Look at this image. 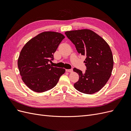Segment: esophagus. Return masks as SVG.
Masks as SVG:
<instances>
[{
  "mask_svg": "<svg viewBox=\"0 0 131 131\" xmlns=\"http://www.w3.org/2000/svg\"><path fill=\"white\" fill-rule=\"evenodd\" d=\"M66 72H70V73H72L73 72V69H66Z\"/></svg>",
  "mask_w": 131,
  "mask_h": 131,
  "instance_id": "esophagus-1",
  "label": "esophagus"
}]
</instances>
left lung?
<instances>
[{"label": "left lung", "instance_id": "left-lung-1", "mask_svg": "<svg viewBox=\"0 0 131 131\" xmlns=\"http://www.w3.org/2000/svg\"><path fill=\"white\" fill-rule=\"evenodd\" d=\"M67 38L75 46L78 52L85 56V73L74 68L79 74L75 89L86 94H93L101 90L109 79L113 68L112 50L103 39L93 31L80 29L65 32Z\"/></svg>", "mask_w": 131, "mask_h": 131}]
</instances>
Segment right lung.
Instances as JSON below:
<instances>
[{"label":"right lung","mask_w":131,"mask_h":131,"mask_svg":"<svg viewBox=\"0 0 131 131\" xmlns=\"http://www.w3.org/2000/svg\"><path fill=\"white\" fill-rule=\"evenodd\" d=\"M65 37L55 31H43L23 47L17 61L22 80L31 90L43 92L53 88L66 70L49 64Z\"/></svg>","instance_id":"obj_1"}]
</instances>
